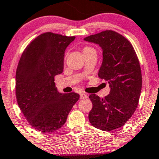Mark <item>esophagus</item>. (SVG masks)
<instances>
[{"mask_svg": "<svg viewBox=\"0 0 159 159\" xmlns=\"http://www.w3.org/2000/svg\"><path fill=\"white\" fill-rule=\"evenodd\" d=\"M88 95L87 94V93H80V98H81V99H86V98H88Z\"/></svg>", "mask_w": 159, "mask_h": 159, "instance_id": "34e87169", "label": "esophagus"}]
</instances>
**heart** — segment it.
<instances>
[{
  "label": "heart",
  "mask_w": 159,
  "mask_h": 159,
  "mask_svg": "<svg viewBox=\"0 0 159 159\" xmlns=\"http://www.w3.org/2000/svg\"><path fill=\"white\" fill-rule=\"evenodd\" d=\"M83 52H84V55L89 54V53H96V50L93 49V47H91V46H86L83 49Z\"/></svg>",
  "instance_id": "b5f03b06"
}]
</instances>
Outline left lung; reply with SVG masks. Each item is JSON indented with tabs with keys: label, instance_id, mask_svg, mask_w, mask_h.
Listing matches in <instances>:
<instances>
[{
	"label": "left lung",
	"instance_id": "obj_1",
	"mask_svg": "<svg viewBox=\"0 0 159 159\" xmlns=\"http://www.w3.org/2000/svg\"><path fill=\"white\" fill-rule=\"evenodd\" d=\"M84 40L97 43L103 49V62L98 76L110 84V94L101 98L95 93L89 98L93 107L90 123L103 131L121 127L136 111L142 90L139 61L131 43L113 30L91 35Z\"/></svg>",
	"mask_w": 159,
	"mask_h": 159
}]
</instances>
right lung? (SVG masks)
<instances>
[{"instance_id":"add662e5","label":"right lung","mask_w":159,"mask_h":159,"mask_svg":"<svg viewBox=\"0 0 159 159\" xmlns=\"http://www.w3.org/2000/svg\"><path fill=\"white\" fill-rule=\"evenodd\" d=\"M75 36L46 32L29 43L16 71V101L23 116L41 133H52L66 123L79 99L75 92L60 93L55 76L63 71L64 54Z\"/></svg>"}]
</instances>
